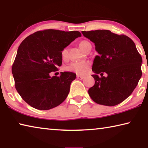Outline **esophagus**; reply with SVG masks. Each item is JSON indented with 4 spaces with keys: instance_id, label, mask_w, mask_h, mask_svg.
I'll list each match as a JSON object with an SVG mask.
<instances>
[{
    "instance_id": "34e87169",
    "label": "esophagus",
    "mask_w": 148,
    "mask_h": 148,
    "mask_svg": "<svg viewBox=\"0 0 148 148\" xmlns=\"http://www.w3.org/2000/svg\"><path fill=\"white\" fill-rule=\"evenodd\" d=\"M84 78V76H79V75H77V79H83Z\"/></svg>"
}]
</instances>
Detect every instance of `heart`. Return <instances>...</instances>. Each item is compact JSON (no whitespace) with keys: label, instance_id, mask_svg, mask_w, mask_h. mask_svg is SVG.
<instances>
[{"label":"heart","instance_id":"heart-1","mask_svg":"<svg viewBox=\"0 0 148 148\" xmlns=\"http://www.w3.org/2000/svg\"><path fill=\"white\" fill-rule=\"evenodd\" d=\"M89 43L86 40H83L79 43V47L82 50H85V48L87 44ZM61 57L63 59H66L68 57V48L65 47L61 51ZM90 67V62L86 61H82L78 62H74L70 64L66 67V70L70 72H73L77 74L84 75L86 73Z\"/></svg>","mask_w":148,"mask_h":148}]
</instances>
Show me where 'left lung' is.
I'll use <instances>...</instances> for the list:
<instances>
[{
    "label": "left lung",
    "instance_id": "1",
    "mask_svg": "<svg viewBox=\"0 0 148 148\" xmlns=\"http://www.w3.org/2000/svg\"><path fill=\"white\" fill-rule=\"evenodd\" d=\"M82 32L93 42L99 53L92 66L95 82L88 91L90 97L104 106L120 104L131 95L142 76V59L134 42L126 35L108 30ZM103 72L107 77L103 76Z\"/></svg>",
    "mask_w": 148,
    "mask_h": 148
}]
</instances>
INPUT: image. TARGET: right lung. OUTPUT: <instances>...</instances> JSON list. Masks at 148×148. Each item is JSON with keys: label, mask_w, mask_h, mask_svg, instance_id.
I'll return each mask as SVG.
<instances>
[{"label": "right lung", "mask_w": 148, "mask_h": 148, "mask_svg": "<svg viewBox=\"0 0 148 148\" xmlns=\"http://www.w3.org/2000/svg\"><path fill=\"white\" fill-rule=\"evenodd\" d=\"M82 34L79 31L55 29L37 31L19 45L12 72L17 91L30 106L47 110L59 106L68 96L73 72L49 76L62 64L61 51Z\"/></svg>", "instance_id": "right-lung-1"}]
</instances>
